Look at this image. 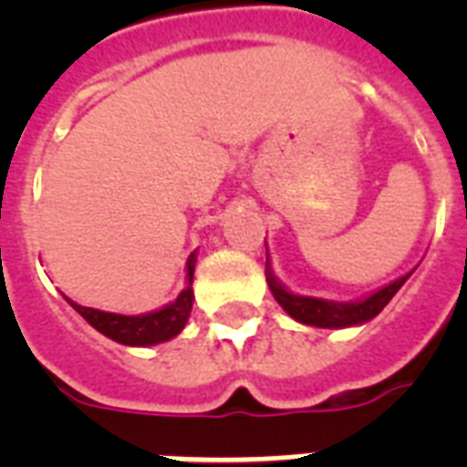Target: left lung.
<instances>
[{
  "instance_id": "8db88e82",
  "label": "left lung",
  "mask_w": 467,
  "mask_h": 467,
  "mask_svg": "<svg viewBox=\"0 0 467 467\" xmlns=\"http://www.w3.org/2000/svg\"><path fill=\"white\" fill-rule=\"evenodd\" d=\"M269 264V259H266ZM410 274L398 281H392L390 285H385L380 291H376L368 298L358 300V303H334V300H322V298H307V296H296V293L285 291L284 285L278 284L271 269L266 266V281L274 293V298L278 300V306L284 307L293 319H298L303 325L312 327H325V329H341V327H354L363 325L383 310L392 300V296L402 288Z\"/></svg>"
}]
</instances>
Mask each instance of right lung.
I'll return each mask as SVG.
<instances>
[{
    "label": "right lung",
    "instance_id": "add662e5",
    "mask_svg": "<svg viewBox=\"0 0 467 467\" xmlns=\"http://www.w3.org/2000/svg\"><path fill=\"white\" fill-rule=\"evenodd\" d=\"M193 266H196V252L189 256L186 262V278L189 284L179 293L174 303H169L161 310L148 312V315H116V312L94 310V307L77 306L67 298V303L89 322L94 329L109 337V339L126 344V347H152L160 341L174 339L176 334L186 327V319L193 307Z\"/></svg>",
    "mask_w": 467,
    "mask_h": 467
}]
</instances>
